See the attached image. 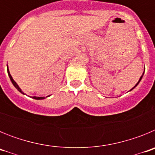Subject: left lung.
<instances>
[{"label": "left lung", "mask_w": 155, "mask_h": 155, "mask_svg": "<svg viewBox=\"0 0 155 155\" xmlns=\"http://www.w3.org/2000/svg\"><path fill=\"white\" fill-rule=\"evenodd\" d=\"M143 74H142V76H141V77H140V80H139V81H138V82H137V84H136V85L134 86V87H133V88H132V89H131V90H133V89H134V87H136V86H137V84H139V82H140V81H141V79H142V77H143ZM131 90H130V91H131Z\"/></svg>", "instance_id": "8db88e82"}]
</instances>
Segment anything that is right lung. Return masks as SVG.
Instances as JSON below:
<instances>
[{"label":"right lung","instance_id":"obj_1","mask_svg":"<svg viewBox=\"0 0 155 155\" xmlns=\"http://www.w3.org/2000/svg\"><path fill=\"white\" fill-rule=\"evenodd\" d=\"M8 76H9V78H10L11 81H12V84H13V85L15 86V87L16 88H17V89L18 90V91H20V92L21 93V94H25V93L23 92L22 91H21V88H20V87H19V86L18 85V84H17V83H16V82L15 81H14V79L12 78V75H11L10 72H9V70H8ZM32 98H35V99L39 100V99H44V98H45V97H36V96H33V97H32Z\"/></svg>","mask_w":155,"mask_h":155}]
</instances>
